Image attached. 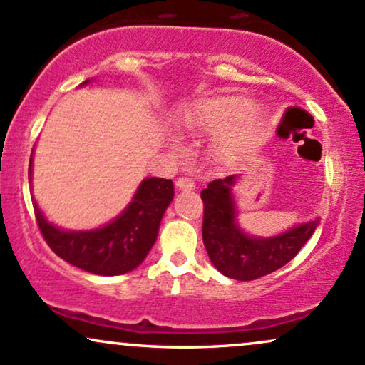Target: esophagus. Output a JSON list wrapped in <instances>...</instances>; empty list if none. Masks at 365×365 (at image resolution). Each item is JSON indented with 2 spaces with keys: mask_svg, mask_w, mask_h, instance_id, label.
Here are the masks:
<instances>
[{
  "mask_svg": "<svg viewBox=\"0 0 365 365\" xmlns=\"http://www.w3.org/2000/svg\"><path fill=\"white\" fill-rule=\"evenodd\" d=\"M177 187H178V190H194L195 183H194V180L182 177L177 180Z\"/></svg>",
  "mask_w": 365,
  "mask_h": 365,
  "instance_id": "1",
  "label": "esophagus"
}]
</instances>
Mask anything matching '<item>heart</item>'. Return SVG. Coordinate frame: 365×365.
<instances>
[{"mask_svg":"<svg viewBox=\"0 0 365 365\" xmlns=\"http://www.w3.org/2000/svg\"><path fill=\"white\" fill-rule=\"evenodd\" d=\"M187 125L209 133H220L216 153L221 159H238L252 154L266 139L267 115L252 106L245 96H217L197 101L187 113Z\"/></svg>","mask_w":365,"mask_h":365,"instance_id":"heart-1","label":"heart"}]
</instances>
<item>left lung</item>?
Here are the masks:
<instances>
[{
    "mask_svg": "<svg viewBox=\"0 0 365 365\" xmlns=\"http://www.w3.org/2000/svg\"><path fill=\"white\" fill-rule=\"evenodd\" d=\"M237 175L212 180L200 192L204 200L202 240L212 266L221 274L238 282L262 278L290 262L312 237L319 220L292 226L274 237L249 235L238 225V207L233 197Z\"/></svg>",
    "mask_w": 365,
    "mask_h": 365,
    "instance_id": "1",
    "label": "left lung"
}]
</instances>
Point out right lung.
<instances>
[{
    "instance_id": "add662e5",
    "label": "right lung",
    "mask_w": 365,
    "mask_h": 365,
    "mask_svg": "<svg viewBox=\"0 0 365 365\" xmlns=\"http://www.w3.org/2000/svg\"><path fill=\"white\" fill-rule=\"evenodd\" d=\"M87 83H91L89 78L81 87ZM29 180H32V156ZM173 195L171 180L144 178L125 211L94 230L58 228L48 221L36 200L32 204L41 233L54 254L87 273L116 276L133 271L148 257Z\"/></svg>"
}]
</instances>
